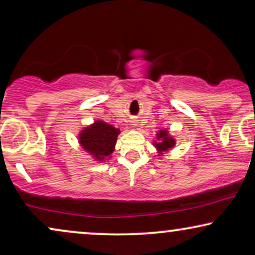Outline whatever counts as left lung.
Masks as SVG:
<instances>
[{
	"mask_svg": "<svg viewBox=\"0 0 255 255\" xmlns=\"http://www.w3.org/2000/svg\"><path fill=\"white\" fill-rule=\"evenodd\" d=\"M174 145H175V140L170 137L167 130H160L156 133V141L154 142V146L158 149L160 155L163 154V152H167L168 149L173 148Z\"/></svg>",
	"mask_w": 255,
	"mask_h": 255,
	"instance_id": "obj_1",
	"label": "left lung"
}]
</instances>
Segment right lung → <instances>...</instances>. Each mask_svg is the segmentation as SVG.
<instances>
[{"instance_id": "1", "label": "right lung", "mask_w": 255, "mask_h": 255, "mask_svg": "<svg viewBox=\"0 0 255 255\" xmlns=\"http://www.w3.org/2000/svg\"><path fill=\"white\" fill-rule=\"evenodd\" d=\"M120 133V128H116L114 125L107 124L103 121H96L80 132L79 141L82 148L92 154L97 161H103L113 154Z\"/></svg>"}]
</instances>
